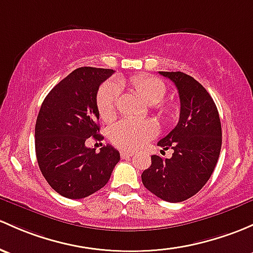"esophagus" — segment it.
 <instances>
[{"mask_svg":"<svg viewBox=\"0 0 253 253\" xmlns=\"http://www.w3.org/2000/svg\"><path fill=\"white\" fill-rule=\"evenodd\" d=\"M120 155H121L122 159H126V158H129V156H133L134 153L133 151H128V150H124L120 153Z\"/></svg>","mask_w":253,"mask_h":253,"instance_id":"obj_1","label":"esophagus"}]
</instances>
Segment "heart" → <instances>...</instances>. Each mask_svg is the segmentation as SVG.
<instances>
[{
	"instance_id": "heart-1",
	"label": "heart",
	"mask_w": 253,
	"mask_h": 253,
	"mask_svg": "<svg viewBox=\"0 0 253 253\" xmlns=\"http://www.w3.org/2000/svg\"><path fill=\"white\" fill-rule=\"evenodd\" d=\"M125 84L139 95L148 105H155L161 115H169L172 105L161 103L166 95V84L160 79L149 75H134ZM120 84L116 81H106L97 94V108L100 119L110 121L116 115L120 98ZM158 134V127L150 120L124 119L109 128V138L114 145L126 150L142 148Z\"/></svg>"
}]
</instances>
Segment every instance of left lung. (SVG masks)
<instances>
[{"instance_id": "left-lung-1", "label": "left lung", "mask_w": 253, "mask_h": 253, "mask_svg": "<svg viewBox=\"0 0 253 253\" xmlns=\"http://www.w3.org/2000/svg\"><path fill=\"white\" fill-rule=\"evenodd\" d=\"M178 89L179 121L159 147L173 150L172 158L151 156V166L142 173L149 191L169 203L195 195L211 177L222 147V127L217 106L195 79L180 71H159Z\"/></svg>"}]
</instances>
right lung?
I'll list each match as a JSON object with an SVG mask.
<instances>
[{
    "mask_svg": "<svg viewBox=\"0 0 253 253\" xmlns=\"http://www.w3.org/2000/svg\"><path fill=\"white\" fill-rule=\"evenodd\" d=\"M115 73L111 69L84 66L74 70L44 98L35 126L39 167L48 184L68 199L95 193L110 179L120 153L111 145L86 147L89 137L102 140L97 93Z\"/></svg>",
    "mask_w": 253,
    "mask_h": 253,
    "instance_id": "right-lung-1",
    "label": "right lung"
}]
</instances>
